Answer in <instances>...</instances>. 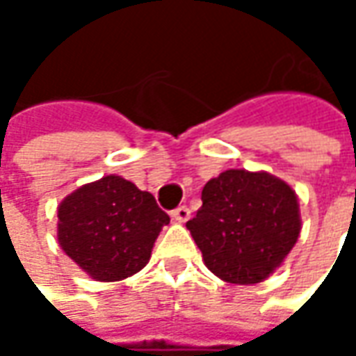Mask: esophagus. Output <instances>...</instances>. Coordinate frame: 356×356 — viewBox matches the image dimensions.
I'll use <instances>...</instances> for the list:
<instances>
[{"label":"esophagus","instance_id":"34e87169","mask_svg":"<svg viewBox=\"0 0 356 356\" xmlns=\"http://www.w3.org/2000/svg\"><path fill=\"white\" fill-rule=\"evenodd\" d=\"M172 220H176V222H180V224H184L190 220V210L186 208V206H178L176 210H172Z\"/></svg>","mask_w":356,"mask_h":356}]
</instances>
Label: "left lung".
Masks as SVG:
<instances>
[{
	"label": "left lung",
	"mask_w": 356,
	"mask_h": 356,
	"mask_svg": "<svg viewBox=\"0 0 356 356\" xmlns=\"http://www.w3.org/2000/svg\"><path fill=\"white\" fill-rule=\"evenodd\" d=\"M186 227L206 267L222 281L255 285L280 269L301 234L291 186L266 170L222 172L202 190V208Z\"/></svg>",
	"instance_id": "left-lung-1"
}]
</instances>
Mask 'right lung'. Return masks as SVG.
Returning <instances> with one entry per match:
<instances>
[{
	"mask_svg": "<svg viewBox=\"0 0 356 356\" xmlns=\"http://www.w3.org/2000/svg\"><path fill=\"white\" fill-rule=\"evenodd\" d=\"M61 250L90 280L120 281L150 259L160 229L170 222L150 192L108 174L65 196L57 208Z\"/></svg>",
	"mask_w": 356,
	"mask_h": 356,
	"instance_id": "1",
	"label": "right lung"
}]
</instances>
